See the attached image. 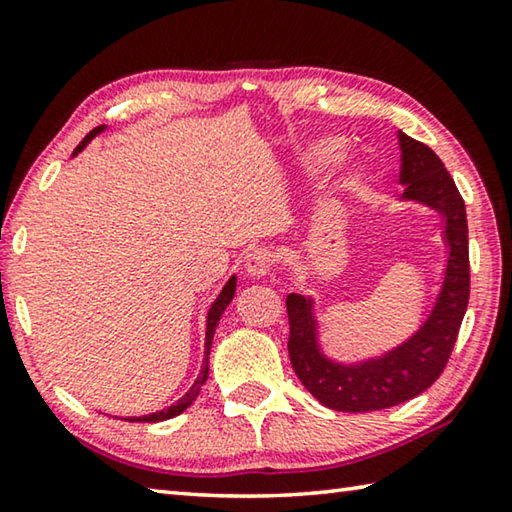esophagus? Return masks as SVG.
I'll return each instance as SVG.
<instances>
[{"instance_id": "34e87169", "label": "esophagus", "mask_w": 512, "mask_h": 512, "mask_svg": "<svg viewBox=\"0 0 512 512\" xmlns=\"http://www.w3.org/2000/svg\"><path fill=\"white\" fill-rule=\"evenodd\" d=\"M275 264V253L268 248H257L246 259V271L250 277H266Z\"/></svg>"}]
</instances>
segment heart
I'll return each mask as SVG.
<instances>
[{"label":"heart","mask_w":512,"mask_h":512,"mask_svg":"<svg viewBox=\"0 0 512 512\" xmlns=\"http://www.w3.org/2000/svg\"><path fill=\"white\" fill-rule=\"evenodd\" d=\"M343 153H345V140H341V137H325V140H320L311 146L307 158L314 169H327L339 162L343 158ZM363 183H366V169L363 167L350 169L348 178H345V185L350 189H359Z\"/></svg>","instance_id":"b5f03b06"}]
</instances>
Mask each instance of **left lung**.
I'll return each mask as SVG.
<instances>
[{
    "label": "left lung",
    "instance_id": "8db88e82",
    "mask_svg": "<svg viewBox=\"0 0 512 512\" xmlns=\"http://www.w3.org/2000/svg\"><path fill=\"white\" fill-rule=\"evenodd\" d=\"M402 149V198L433 207L445 219L449 246L443 289L429 318L400 348L357 366L329 361L318 345L314 302L289 293V357L302 386L334 411L366 413L391 409L420 395L436 381L454 350L467 300H470V250L463 196L443 160L427 144L397 133Z\"/></svg>",
    "mask_w": 512,
    "mask_h": 512
}]
</instances>
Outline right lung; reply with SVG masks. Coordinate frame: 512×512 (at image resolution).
<instances>
[{
  "label": "right lung",
  "mask_w": 512,
  "mask_h": 512,
  "mask_svg": "<svg viewBox=\"0 0 512 512\" xmlns=\"http://www.w3.org/2000/svg\"><path fill=\"white\" fill-rule=\"evenodd\" d=\"M103 128L106 126H97L94 128V131H90L88 135L83 137V142L76 146L74 149V155L79 153V151H83L85 149V144H88L94 135H99ZM235 289H237V277L232 275L230 280H228V284H225L223 287V291L219 293V298H216L214 302H212V307H210V311H207V332H205V359H203V368H201V375L196 377V381H194V386L189 388V391L180 397V400L176 402V404H171L169 409H162V411H158V413H151V415H142V418H126V420H131V422H162V420H169V418H176V415H180L183 413L189 404H192L196 397H198V393H201V386L205 384V379H207V372H210V366H207V363H210V350H212V339H214V332H216V325H219V320H221V316H223V311H225V307L230 305L232 302V298H235Z\"/></svg>",
  "instance_id": "obj_1"
}]
</instances>
